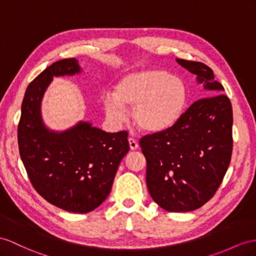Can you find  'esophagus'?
<instances>
[{"instance_id": "34e87169", "label": "esophagus", "mask_w": 256, "mask_h": 256, "mask_svg": "<svg viewBox=\"0 0 256 256\" xmlns=\"http://www.w3.org/2000/svg\"><path fill=\"white\" fill-rule=\"evenodd\" d=\"M128 144H130V150H136L138 148V142H137L134 138H128Z\"/></svg>"}]
</instances>
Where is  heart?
Listing matches in <instances>:
<instances>
[{
    "label": "heart",
    "mask_w": 256,
    "mask_h": 256,
    "mask_svg": "<svg viewBox=\"0 0 256 256\" xmlns=\"http://www.w3.org/2000/svg\"><path fill=\"white\" fill-rule=\"evenodd\" d=\"M188 92L182 78L166 70L146 69L128 74L116 83L114 95L106 94L102 106L114 124L126 120L124 108L132 109L137 128L156 134L174 126L184 112Z\"/></svg>",
    "instance_id": "obj_1"
}]
</instances>
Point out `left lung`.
<instances>
[{"mask_svg":"<svg viewBox=\"0 0 256 256\" xmlns=\"http://www.w3.org/2000/svg\"><path fill=\"white\" fill-rule=\"evenodd\" d=\"M196 74L206 96L174 126L142 137L146 182L154 201L168 212H189L212 198L227 172L232 152V108L206 64L176 60Z\"/></svg>","mask_w":256,"mask_h":256,"instance_id":"1","label":"left lung"}]
</instances>
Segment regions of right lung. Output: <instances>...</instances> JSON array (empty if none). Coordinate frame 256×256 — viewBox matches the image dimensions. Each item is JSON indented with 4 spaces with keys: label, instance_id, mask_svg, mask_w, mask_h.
<instances>
[{
    "label": "right lung",
    "instance_id": "obj_1",
    "mask_svg": "<svg viewBox=\"0 0 256 256\" xmlns=\"http://www.w3.org/2000/svg\"><path fill=\"white\" fill-rule=\"evenodd\" d=\"M82 71L76 58L48 66L28 85L18 124L19 154L31 184L45 200L72 213L90 212L106 200L130 150L126 130L107 133L83 120L64 130L44 123L41 104L53 78Z\"/></svg>",
    "mask_w": 256,
    "mask_h": 256
}]
</instances>
